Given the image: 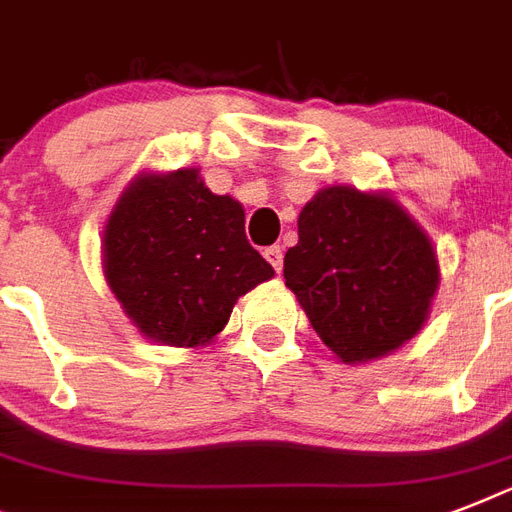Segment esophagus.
<instances>
[{
    "instance_id": "1",
    "label": "esophagus",
    "mask_w": 512,
    "mask_h": 512,
    "mask_svg": "<svg viewBox=\"0 0 512 512\" xmlns=\"http://www.w3.org/2000/svg\"><path fill=\"white\" fill-rule=\"evenodd\" d=\"M263 255H265V260H268V263L273 265V271L281 273V268H284V249H281V247H268L263 252Z\"/></svg>"
}]
</instances>
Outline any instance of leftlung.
<instances>
[{
  "instance_id": "8db88e82",
  "label": "left lung",
  "mask_w": 512,
  "mask_h": 512,
  "mask_svg": "<svg viewBox=\"0 0 512 512\" xmlns=\"http://www.w3.org/2000/svg\"><path fill=\"white\" fill-rule=\"evenodd\" d=\"M297 236L284 255V279L345 364L388 356L428 321L436 252L388 193L324 188L300 212Z\"/></svg>"
}]
</instances>
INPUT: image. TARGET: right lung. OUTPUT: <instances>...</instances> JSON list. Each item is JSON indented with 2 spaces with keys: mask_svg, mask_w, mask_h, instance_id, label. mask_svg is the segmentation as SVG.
<instances>
[{
  "mask_svg": "<svg viewBox=\"0 0 512 512\" xmlns=\"http://www.w3.org/2000/svg\"><path fill=\"white\" fill-rule=\"evenodd\" d=\"M106 281L148 340L207 345L241 295L273 276L247 241L244 209L199 170L138 175L103 231Z\"/></svg>",
  "mask_w": 512,
  "mask_h": 512,
  "instance_id": "1",
  "label": "right lung"
}]
</instances>
